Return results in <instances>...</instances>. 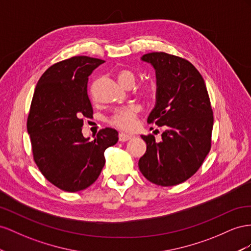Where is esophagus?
Segmentation results:
<instances>
[{
    "instance_id": "34e87169",
    "label": "esophagus",
    "mask_w": 251,
    "mask_h": 251,
    "mask_svg": "<svg viewBox=\"0 0 251 251\" xmlns=\"http://www.w3.org/2000/svg\"><path fill=\"white\" fill-rule=\"evenodd\" d=\"M132 138V134H129V133H125V132H121L119 134V140L121 142H126L128 140H130Z\"/></svg>"
}]
</instances>
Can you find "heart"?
I'll use <instances>...</instances> for the list:
<instances>
[{
  "mask_svg": "<svg viewBox=\"0 0 251 251\" xmlns=\"http://www.w3.org/2000/svg\"><path fill=\"white\" fill-rule=\"evenodd\" d=\"M118 78L120 83L127 87L129 85H133L137 80V75L130 69H122L119 71ZM157 86L155 82L148 81L143 83L139 88V94L145 99H151L155 96ZM139 113V107L135 105H130L123 107L114 111L110 119V123L114 126L120 127L122 129H130L134 125V120Z\"/></svg>",
  "mask_w": 251,
  "mask_h": 251,
  "instance_id": "heart-1",
  "label": "heart"
}]
</instances>
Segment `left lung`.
<instances>
[{"instance_id":"8db88e82","label":"left lung","mask_w":251,"mask_h":251,"mask_svg":"<svg viewBox=\"0 0 251 251\" xmlns=\"http://www.w3.org/2000/svg\"><path fill=\"white\" fill-rule=\"evenodd\" d=\"M155 69L156 102L147 122L163 127L162 141L142 135L146 152L139 161L142 175L160 186L188 180L211 148L213 112L204 78L192 64L166 52L142 56Z\"/></svg>"}]
</instances>
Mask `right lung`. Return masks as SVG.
<instances>
[{"mask_svg":"<svg viewBox=\"0 0 251 251\" xmlns=\"http://www.w3.org/2000/svg\"><path fill=\"white\" fill-rule=\"evenodd\" d=\"M105 61L73 56L50 66L35 87L27 119L33 160L42 175L68 192L94 184L105 165L104 151L118 142V131L101 129L90 141L82 133L83 118L94 110L88 76Z\"/></svg>","mask_w":251,"mask_h":251,"instance_id":"right-lung-1","label":"right lung"}]
</instances>
